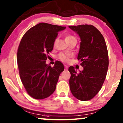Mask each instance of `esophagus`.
<instances>
[{
  "label": "esophagus",
  "mask_w": 123,
  "mask_h": 123,
  "mask_svg": "<svg viewBox=\"0 0 123 123\" xmlns=\"http://www.w3.org/2000/svg\"><path fill=\"white\" fill-rule=\"evenodd\" d=\"M68 66L67 65H65V69H68Z\"/></svg>",
  "instance_id": "1"
}]
</instances>
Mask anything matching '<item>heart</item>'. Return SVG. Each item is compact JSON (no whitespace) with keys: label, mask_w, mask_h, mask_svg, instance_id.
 Wrapping results in <instances>:
<instances>
[{"label":"heart","mask_w":123,"mask_h":123,"mask_svg":"<svg viewBox=\"0 0 123 123\" xmlns=\"http://www.w3.org/2000/svg\"><path fill=\"white\" fill-rule=\"evenodd\" d=\"M76 39L74 36H72L71 35H66L65 37V40L66 42H68L70 40H72V39ZM57 39H55L53 43V46L54 47H55L56 46V44H57ZM71 57V55L69 53H60L58 54V55H57V58L60 60L61 61L64 62H66L69 61V58Z\"/></svg>","instance_id":"obj_1"}]
</instances>
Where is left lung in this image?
<instances>
[{
  "mask_svg": "<svg viewBox=\"0 0 123 123\" xmlns=\"http://www.w3.org/2000/svg\"><path fill=\"white\" fill-rule=\"evenodd\" d=\"M69 27L80 37L77 59L81 61L80 65L83 68L79 73L73 66L69 68L70 91L80 101H88L98 94L105 80L109 66L107 46L104 36L92 25Z\"/></svg>",
  "mask_w": 123,
  "mask_h": 123,
  "instance_id": "left-lung-1",
  "label": "left lung"
}]
</instances>
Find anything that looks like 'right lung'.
Here are the masks:
<instances>
[{"label": "right lung", "instance_id": "add662e5", "mask_svg": "<svg viewBox=\"0 0 123 123\" xmlns=\"http://www.w3.org/2000/svg\"><path fill=\"white\" fill-rule=\"evenodd\" d=\"M65 28L41 22L26 31L21 39L17 57L18 70L24 88L33 98H46L55 90L63 65L57 61L51 68L46 61L58 32Z\"/></svg>", "mask_w": 123, "mask_h": 123}]
</instances>
